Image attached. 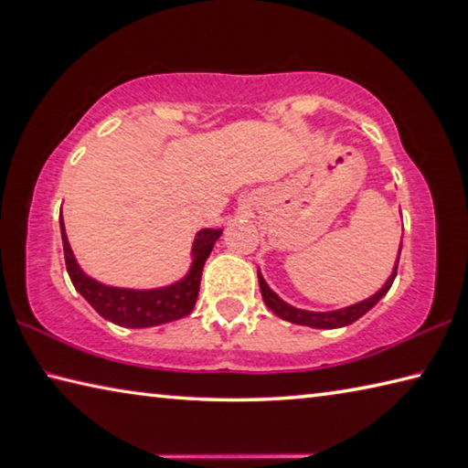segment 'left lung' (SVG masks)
<instances>
[{
    "label": "left lung",
    "mask_w": 468,
    "mask_h": 468,
    "mask_svg": "<svg viewBox=\"0 0 468 468\" xmlns=\"http://www.w3.org/2000/svg\"><path fill=\"white\" fill-rule=\"evenodd\" d=\"M398 262H399V254H398ZM398 262H396L394 272H391V277L388 279V283H385L375 295H370V298L354 303V306L333 310V313H308V310L289 306L287 302L281 300L279 295L274 293L269 285H266V281L262 279L261 272H258V283H261V292H262L266 306H269L279 318H283V321H289L293 324H306V327H314V329H337V327H346V324H352L354 321H358L362 314H367L368 310L373 308L375 303L389 292V287H391V283H394V279L398 274Z\"/></svg>",
    "instance_id": "obj_1"
}]
</instances>
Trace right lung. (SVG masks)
<instances>
[{
	"label": "right lung",
	"instance_id": "right-lung-1",
	"mask_svg": "<svg viewBox=\"0 0 468 468\" xmlns=\"http://www.w3.org/2000/svg\"><path fill=\"white\" fill-rule=\"evenodd\" d=\"M62 243H64V261L66 271L70 274V281L77 292L91 303L95 313L106 318V321L121 324L129 329H144L165 324L170 321H179L187 316L196 306L199 293V279H202L204 264L210 256L214 243L220 237V229H204L199 231L194 241V264L187 272V277L179 283H173L162 289H118L101 285L98 281L80 271V266L74 261L70 243L64 233V220L60 218Z\"/></svg>",
	"mask_w": 468,
	"mask_h": 468
}]
</instances>
